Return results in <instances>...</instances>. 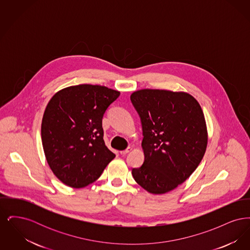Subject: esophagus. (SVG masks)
I'll use <instances>...</instances> for the list:
<instances>
[{"instance_id":"obj_1","label":"esophagus","mask_w":250,"mask_h":250,"mask_svg":"<svg viewBox=\"0 0 250 250\" xmlns=\"http://www.w3.org/2000/svg\"><path fill=\"white\" fill-rule=\"evenodd\" d=\"M131 150H132V148H131V147H127L125 150L121 151V152H120V154L123 155H126V154H128V153L130 152Z\"/></svg>"}]
</instances>
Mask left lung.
Wrapping results in <instances>:
<instances>
[{
    "instance_id": "obj_1",
    "label": "left lung",
    "mask_w": 250,
    "mask_h": 250,
    "mask_svg": "<svg viewBox=\"0 0 250 250\" xmlns=\"http://www.w3.org/2000/svg\"><path fill=\"white\" fill-rule=\"evenodd\" d=\"M130 99L141 118L144 152L143 165L132 168V175L150 193L172 190L190 176L205 153L202 107L192 95L166 90H140Z\"/></svg>"
}]
</instances>
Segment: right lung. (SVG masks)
<instances>
[{
	"mask_svg": "<svg viewBox=\"0 0 250 250\" xmlns=\"http://www.w3.org/2000/svg\"><path fill=\"white\" fill-rule=\"evenodd\" d=\"M105 86L82 84L52 96L45 109L41 137L48 165L64 185L80 188L100 177L115 155L107 149L103 116L118 97Z\"/></svg>",
	"mask_w": 250,
	"mask_h": 250,
	"instance_id": "right-lung-1",
	"label": "right lung"
}]
</instances>
